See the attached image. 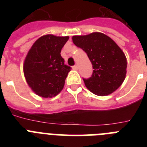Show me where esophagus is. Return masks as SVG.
Listing matches in <instances>:
<instances>
[{"instance_id": "obj_1", "label": "esophagus", "mask_w": 147, "mask_h": 147, "mask_svg": "<svg viewBox=\"0 0 147 147\" xmlns=\"http://www.w3.org/2000/svg\"><path fill=\"white\" fill-rule=\"evenodd\" d=\"M72 68H73V69H74V70H78V69H79V67H78L77 65H76L73 66Z\"/></svg>"}]
</instances>
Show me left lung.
Here are the masks:
<instances>
[{
	"mask_svg": "<svg viewBox=\"0 0 147 147\" xmlns=\"http://www.w3.org/2000/svg\"><path fill=\"white\" fill-rule=\"evenodd\" d=\"M73 42L85 51L93 65V74L83 79L85 86L95 95L111 94L121 85L127 74V58L119 45L101 32L73 36Z\"/></svg>",
	"mask_w": 147,
	"mask_h": 147,
	"instance_id": "8db88e82",
	"label": "left lung"
}]
</instances>
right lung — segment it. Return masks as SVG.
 <instances>
[{"label":"right lung","mask_w":147,"mask_h":147,"mask_svg":"<svg viewBox=\"0 0 147 147\" xmlns=\"http://www.w3.org/2000/svg\"><path fill=\"white\" fill-rule=\"evenodd\" d=\"M69 39L43 35L35 41L23 63V73L32 91L42 98H52L61 92L71 67L65 65L61 50Z\"/></svg>","instance_id":"obj_1"}]
</instances>
